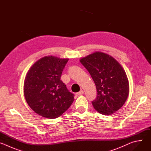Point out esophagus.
<instances>
[{
	"mask_svg": "<svg viewBox=\"0 0 151 151\" xmlns=\"http://www.w3.org/2000/svg\"><path fill=\"white\" fill-rule=\"evenodd\" d=\"M83 93H84L83 91V90H81V91H80L79 92L77 93H76V95H78V96H81V95L83 94Z\"/></svg>",
	"mask_w": 151,
	"mask_h": 151,
	"instance_id": "esophagus-1",
	"label": "esophagus"
}]
</instances>
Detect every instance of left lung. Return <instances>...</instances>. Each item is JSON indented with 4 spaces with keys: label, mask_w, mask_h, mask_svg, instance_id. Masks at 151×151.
Listing matches in <instances>:
<instances>
[{
    "label": "left lung",
    "mask_w": 151,
    "mask_h": 151,
    "mask_svg": "<svg viewBox=\"0 0 151 151\" xmlns=\"http://www.w3.org/2000/svg\"><path fill=\"white\" fill-rule=\"evenodd\" d=\"M80 62L93 78L97 97L92 101L94 108L104 115L121 109L129 94V82L124 69L112 56L97 51L81 58Z\"/></svg>",
    "instance_id": "8db88e82"
}]
</instances>
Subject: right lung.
<instances>
[{"label": "right lung", "instance_id": "1", "mask_svg": "<svg viewBox=\"0 0 151 151\" xmlns=\"http://www.w3.org/2000/svg\"><path fill=\"white\" fill-rule=\"evenodd\" d=\"M69 58L45 56L30 68L25 78L24 94L30 108L38 115L54 119L65 112L74 95L60 80Z\"/></svg>", "mask_w": 151, "mask_h": 151}]
</instances>
